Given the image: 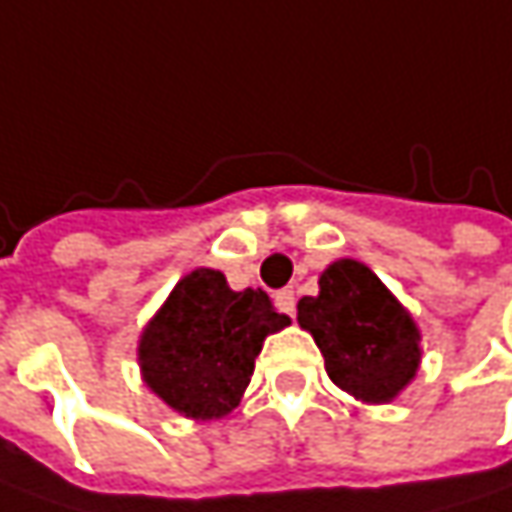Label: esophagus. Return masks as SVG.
Wrapping results in <instances>:
<instances>
[{
  "mask_svg": "<svg viewBox=\"0 0 512 512\" xmlns=\"http://www.w3.org/2000/svg\"><path fill=\"white\" fill-rule=\"evenodd\" d=\"M275 303H278L280 312L295 315V292H292V289H280L278 295H275Z\"/></svg>",
  "mask_w": 512,
  "mask_h": 512,
  "instance_id": "1",
  "label": "esophagus"
}]
</instances>
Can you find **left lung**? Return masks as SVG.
Instances as JSON below:
<instances>
[{
    "label": "left lung",
    "instance_id": "8db88e82",
    "mask_svg": "<svg viewBox=\"0 0 512 512\" xmlns=\"http://www.w3.org/2000/svg\"><path fill=\"white\" fill-rule=\"evenodd\" d=\"M298 323L323 352L326 375L361 404H389L421 369V329L410 309L361 260L341 257L298 300Z\"/></svg>",
    "mask_w": 512,
    "mask_h": 512
}]
</instances>
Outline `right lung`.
Listing matches in <instances>:
<instances>
[{"mask_svg": "<svg viewBox=\"0 0 512 512\" xmlns=\"http://www.w3.org/2000/svg\"><path fill=\"white\" fill-rule=\"evenodd\" d=\"M263 289L234 292L200 266L177 280L137 344L143 384L191 421H217L240 404L263 341L289 326Z\"/></svg>", "mask_w": 512, "mask_h": 512, "instance_id": "obj_1", "label": "right lung"}]
</instances>
